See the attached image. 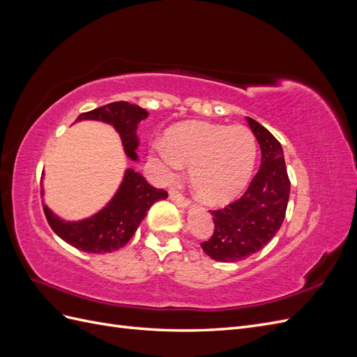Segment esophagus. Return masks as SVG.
Returning <instances> with one entry per match:
<instances>
[{"instance_id": "1", "label": "esophagus", "mask_w": 357, "mask_h": 357, "mask_svg": "<svg viewBox=\"0 0 357 357\" xmlns=\"http://www.w3.org/2000/svg\"><path fill=\"white\" fill-rule=\"evenodd\" d=\"M169 198H171V201L174 202L176 205H178L180 208H188L189 207V201L183 197V195H180V193L177 192V190H171L169 192Z\"/></svg>"}]
</instances>
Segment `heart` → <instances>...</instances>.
<instances>
[{"label": "heart", "instance_id": "b5f03b06", "mask_svg": "<svg viewBox=\"0 0 357 357\" xmlns=\"http://www.w3.org/2000/svg\"><path fill=\"white\" fill-rule=\"evenodd\" d=\"M256 155V139L248 128L189 121L172 128L167 142L153 143L150 159L164 181H172L183 165H190L189 180L198 198L223 205L248 185Z\"/></svg>", "mask_w": 357, "mask_h": 357}]
</instances>
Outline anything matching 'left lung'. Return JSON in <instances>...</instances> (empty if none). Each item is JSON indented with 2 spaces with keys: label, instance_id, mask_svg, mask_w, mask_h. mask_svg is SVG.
<instances>
[{
  "label": "left lung",
  "instance_id": "8db88e82",
  "mask_svg": "<svg viewBox=\"0 0 357 357\" xmlns=\"http://www.w3.org/2000/svg\"><path fill=\"white\" fill-rule=\"evenodd\" d=\"M262 152V162L244 195L228 207L211 211L214 234L201 244L219 262H236L261 250L282 226L290 195L283 147L261 123L247 117Z\"/></svg>",
  "mask_w": 357,
  "mask_h": 357
}]
</instances>
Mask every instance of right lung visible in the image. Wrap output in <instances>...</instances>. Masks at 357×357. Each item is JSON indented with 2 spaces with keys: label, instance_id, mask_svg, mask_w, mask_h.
<instances>
[{
  "label": "right lung",
  "instance_id": "obj_1",
  "mask_svg": "<svg viewBox=\"0 0 357 357\" xmlns=\"http://www.w3.org/2000/svg\"><path fill=\"white\" fill-rule=\"evenodd\" d=\"M147 117L149 112L139 105L116 101L80 114L75 123L96 121L113 126L121 137L125 155L129 160L138 162L139 138L137 131L139 123ZM41 197H45V189H41ZM167 198L168 193L164 189L150 186L139 172L134 168H126L112 199L89 218L66 220L53 213L46 204H43V208L50 228L70 245L88 253H112L132 238L149 208L156 201Z\"/></svg>",
  "mask_w": 357,
  "mask_h": 357
}]
</instances>
